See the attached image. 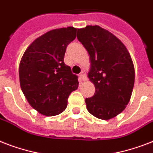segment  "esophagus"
<instances>
[{
  "label": "esophagus",
  "instance_id": "34e87169",
  "mask_svg": "<svg viewBox=\"0 0 153 153\" xmlns=\"http://www.w3.org/2000/svg\"><path fill=\"white\" fill-rule=\"evenodd\" d=\"M79 80L80 81H85L86 80V73L85 71H82L79 74Z\"/></svg>",
  "mask_w": 153,
  "mask_h": 153
}]
</instances>
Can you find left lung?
<instances>
[{
    "label": "left lung",
    "instance_id": "1",
    "mask_svg": "<svg viewBox=\"0 0 153 153\" xmlns=\"http://www.w3.org/2000/svg\"><path fill=\"white\" fill-rule=\"evenodd\" d=\"M77 38L88 51V78L95 93L86 98V109L102 120L111 119L126 109L133 92L135 71L130 54L122 42L98 25L78 29Z\"/></svg>",
    "mask_w": 153,
    "mask_h": 153
}]
</instances>
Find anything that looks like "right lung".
Segmentation results:
<instances>
[{
	"label": "right lung",
	"instance_id": "add662e5",
	"mask_svg": "<svg viewBox=\"0 0 153 153\" xmlns=\"http://www.w3.org/2000/svg\"><path fill=\"white\" fill-rule=\"evenodd\" d=\"M76 32L73 27L51 30L35 39L21 58L20 87L31 106L43 115L64 111L70 94L78 88V76L63 62Z\"/></svg>",
	"mask_w": 153,
	"mask_h": 153
}]
</instances>
